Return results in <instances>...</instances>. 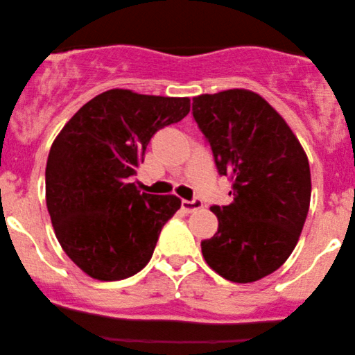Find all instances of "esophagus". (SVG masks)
I'll return each instance as SVG.
<instances>
[{
  "instance_id": "1",
  "label": "esophagus",
  "mask_w": 355,
  "mask_h": 355,
  "mask_svg": "<svg viewBox=\"0 0 355 355\" xmlns=\"http://www.w3.org/2000/svg\"><path fill=\"white\" fill-rule=\"evenodd\" d=\"M204 207V202L200 199H194V200H182V210H186L191 214V211H196Z\"/></svg>"
}]
</instances>
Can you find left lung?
<instances>
[{"mask_svg": "<svg viewBox=\"0 0 355 355\" xmlns=\"http://www.w3.org/2000/svg\"><path fill=\"white\" fill-rule=\"evenodd\" d=\"M196 122L222 176L233 178L230 205H214L218 230L200 243L207 264L230 282L277 270L305 225L311 197L306 153L284 117L250 89L196 96Z\"/></svg>", "mask_w": 355, "mask_h": 355, "instance_id": "1", "label": "left lung"}]
</instances>
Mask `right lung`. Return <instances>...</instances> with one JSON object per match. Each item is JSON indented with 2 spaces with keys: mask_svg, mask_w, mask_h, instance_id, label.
<instances>
[{
  "mask_svg": "<svg viewBox=\"0 0 355 355\" xmlns=\"http://www.w3.org/2000/svg\"><path fill=\"white\" fill-rule=\"evenodd\" d=\"M189 110V98L116 87L83 105L53 140L45 202L60 246L86 275L122 280L148 264L181 199L140 194L130 178L155 132Z\"/></svg>",
  "mask_w": 355,
  "mask_h": 355,
  "instance_id": "obj_1",
  "label": "right lung"
}]
</instances>
